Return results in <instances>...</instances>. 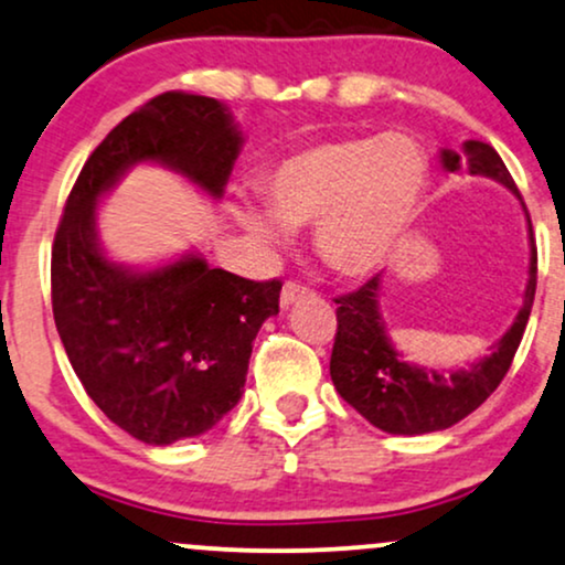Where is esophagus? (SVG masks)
Listing matches in <instances>:
<instances>
[{
  "label": "esophagus",
  "mask_w": 565,
  "mask_h": 565,
  "mask_svg": "<svg viewBox=\"0 0 565 565\" xmlns=\"http://www.w3.org/2000/svg\"><path fill=\"white\" fill-rule=\"evenodd\" d=\"M310 289L305 287L300 281H287L281 289V308H289V305H295L297 300H302V297H308Z\"/></svg>",
  "instance_id": "34e87169"
}]
</instances>
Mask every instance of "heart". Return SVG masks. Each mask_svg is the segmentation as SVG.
Returning a JSON list of instances; mask_svg holds the SVG:
<instances>
[{"instance_id":"1","label":"heart","mask_w":565,"mask_h":565,"mask_svg":"<svg viewBox=\"0 0 565 565\" xmlns=\"http://www.w3.org/2000/svg\"><path fill=\"white\" fill-rule=\"evenodd\" d=\"M429 179V158L411 134L318 141L278 160L263 179L268 210L244 205L239 221L265 242L316 223V249L331 268L363 276L405 236Z\"/></svg>"}]
</instances>
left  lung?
I'll use <instances>...</instances> for the list:
<instances>
[{"instance_id": "obj_1", "label": "left lung", "mask_w": 565, "mask_h": 565, "mask_svg": "<svg viewBox=\"0 0 565 565\" xmlns=\"http://www.w3.org/2000/svg\"><path fill=\"white\" fill-rule=\"evenodd\" d=\"M441 166L452 173L468 171L471 175H489V179L505 183L521 200L519 186L508 173L505 162L484 141H466L460 152L441 149ZM529 239H532V268H529L523 308L515 316L511 331L492 348V355L473 363L471 369H458L452 373L418 369V365L405 363L394 352L386 339L382 316H379V274L350 295L337 297L331 382L344 403L355 407L376 429L407 434V437L450 429L468 413L477 411L505 379L523 331H526L536 291V244L532 221H529Z\"/></svg>"}]
</instances>
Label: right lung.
<instances>
[{
  "mask_svg": "<svg viewBox=\"0 0 565 565\" xmlns=\"http://www.w3.org/2000/svg\"><path fill=\"white\" fill-rule=\"evenodd\" d=\"M239 147L217 99L158 94L88 154L54 231L52 312L67 360L99 411L147 445L200 437L239 403L281 281H249L194 255L147 274L120 268L97 244V200L141 160L221 196Z\"/></svg>",
  "mask_w": 565,
  "mask_h": 565,
  "instance_id": "obj_1",
  "label": "right lung"
}]
</instances>
